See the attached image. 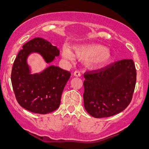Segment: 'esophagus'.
I'll list each match as a JSON object with an SVG mask.
<instances>
[{
    "mask_svg": "<svg viewBox=\"0 0 149 149\" xmlns=\"http://www.w3.org/2000/svg\"><path fill=\"white\" fill-rule=\"evenodd\" d=\"M74 76H76V77H80L81 75V73L79 70H76L74 72Z\"/></svg>",
    "mask_w": 149,
    "mask_h": 149,
    "instance_id": "obj_1",
    "label": "esophagus"
}]
</instances>
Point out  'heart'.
<instances>
[{
  "instance_id": "1",
  "label": "heart",
  "mask_w": 149,
  "mask_h": 149,
  "mask_svg": "<svg viewBox=\"0 0 149 149\" xmlns=\"http://www.w3.org/2000/svg\"><path fill=\"white\" fill-rule=\"evenodd\" d=\"M74 54L77 58L86 60L90 58L89 64L91 66H100L107 64L111 59V52L100 45H83L74 47ZM63 56L67 60H74V54L68 48L64 47L62 50Z\"/></svg>"
}]
</instances>
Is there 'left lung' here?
<instances>
[{"mask_svg":"<svg viewBox=\"0 0 149 149\" xmlns=\"http://www.w3.org/2000/svg\"><path fill=\"white\" fill-rule=\"evenodd\" d=\"M84 107L95 118L109 117L131 102L136 83L133 60H121L84 73Z\"/></svg>","mask_w":149,"mask_h":149,"instance_id":"left-lung-1","label":"left lung"}]
</instances>
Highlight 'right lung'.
<instances>
[{
  "instance_id": "add662e5",
  "label": "right lung",
  "mask_w": 149,
  "mask_h": 149,
  "mask_svg": "<svg viewBox=\"0 0 149 149\" xmlns=\"http://www.w3.org/2000/svg\"><path fill=\"white\" fill-rule=\"evenodd\" d=\"M38 52L47 63L52 62L60 50L42 38H34L25 43L14 61L11 83L19 104L34 113L47 114L58 109L61 97L71 73L58 66H50L40 74H30L26 59Z\"/></svg>"
}]
</instances>
